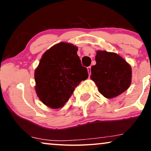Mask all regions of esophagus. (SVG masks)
<instances>
[{
	"label": "esophagus",
	"instance_id": "1",
	"mask_svg": "<svg viewBox=\"0 0 151 151\" xmlns=\"http://www.w3.org/2000/svg\"><path fill=\"white\" fill-rule=\"evenodd\" d=\"M88 74H89V77L91 75V66H89L88 67Z\"/></svg>",
	"mask_w": 151,
	"mask_h": 151
}]
</instances>
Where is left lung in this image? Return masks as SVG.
Returning a JSON list of instances; mask_svg holds the SVG:
<instances>
[{
	"mask_svg": "<svg viewBox=\"0 0 151 151\" xmlns=\"http://www.w3.org/2000/svg\"><path fill=\"white\" fill-rule=\"evenodd\" d=\"M96 65L91 67V79L100 93L108 99L115 97L129 88L132 70L124 59L112 52L97 51Z\"/></svg>",
	"mask_w": 151,
	"mask_h": 151,
	"instance_id": "obj_1",
	"label": "left lung"
}]
</instances>
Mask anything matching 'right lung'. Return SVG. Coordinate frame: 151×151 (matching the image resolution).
<instances>
[{
    "instance_id": "1",
    "label": "right lung",
    "mask_w": 151,
    "mask_h": 151,
    "mask_svg": "<svg viewBox=\"0 0 151 151\" xmlns=\"http://www.w3.org/2000/svg\"><path fill=\"white\" fill-rule=\"evenodd\" d=\"M78 48L60 43L43 54L35 70L36 92L46 106L63 107L81 81L88 77V69L82 66Z\"/></svg>"
}]
</instances>
